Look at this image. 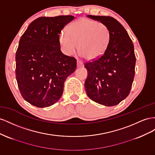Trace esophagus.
<instances>
[{
  "mask_svg": "<svg viewBox=\"0 0 155 155\" xmlns=\"http://www.w3.org/2000/svg\"><path fill=\"white\" fill-rule=\"evenodd\" d=\"M84 64L82 61L81 60H77V67L78 68H80V67H82V66H83Z\"/></svg>",
  "mask_w": 155,
  "mask_h": 155,
  "instance_id": "1",
  "label": "esophagus"
}]
</instances>
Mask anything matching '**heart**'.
<instances>
[{
	"label": "heart",
	"instance_id": "1",
	"mask_svg": "<svg viewBox=\"0 0 155 155\" xmlns=\"http://www.w3.org/2000/svg\"><path fill=\"white\" fill-rule=\"evenodd\" d=\"M110 32L104 23L81 18L71 23L68 32L62 30L59 36L61 51L66 55L73 54L77 47L81 54L87 60L102 56L109 45Z\"/></svg>",
	"mask_w": 155,
	"mask_h": 155
}]
</instances>
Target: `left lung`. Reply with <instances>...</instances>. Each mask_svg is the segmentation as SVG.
I'll return each mask as SVG.
<instances>
[{"label": "left lung", "mask_w": 155, "mask_h": 155, "mask_svg": "<svg viewBox=\"0 0 155 155\" xmlns=\"http://www.w3.org/2000/svg\"><path fill=\"white\" fill-rule=\"evenodd\" d=\"M110 29V40L104 54L86 62L84 86L89 98L107 107L118 104L129 95L135 74L134 45L125 28L110 16L88 15Z\"/></svg>", "instance_id": "1"}]
</instances>
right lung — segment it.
Returning a JSON list of instances; mask_svg holds the SVG:
<instances>
[{
  "label": "right lung",
  "mask_w": 155,
  "mask_h": 155,
  "mask_svg": "<svg viewBox=\"0 0 155 155\" xmlns=\"http://www.w3.org/2000/svg\"><path fill=\"white\" fill-rule=\"evenodd\" d=\"M72 15L40 17L31 23L21 36L15 54V77L21 94L39 108L54 104L60 99L64 82L77 68L74 57L60 50L61 30Z\"/></svg>",
  "instance_id": "1"
}]
</instances>
